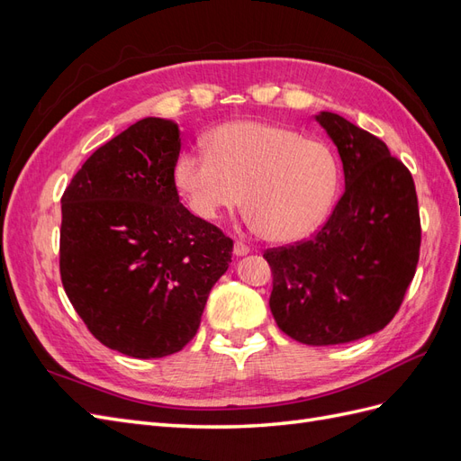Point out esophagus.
Masks as SVG:
<instances>
[{"label": "esophagus", "mask_w": 461, "mask_h": 461, "mask_svg": "<svg viewBox=\"0 0 461 461\" xmlns=\"http://www.w3.org/2000/svg\"><path fill=\"white\" fill-rule=\"evenodd\" d=\"M246 254H249V248L244 242L236 240L234 242V256H246Z\"/></svg>", "instance_id": "esophagus-1"}]
</instances>
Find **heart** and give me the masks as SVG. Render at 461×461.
I'll list each match as a JSON object with an SVG mask.
<instances>
[{
    "instance_id": "heart-1",
    "label": "heart",
    "mask_w": 461,
    "mask_h": 461,
    "mask_svg": "<svg viewBox=\"0 0 461 461\" xmlns=\"http://www.w3.org/2000/svg\"><path fill=\"white\" fill-rule=\"evenodd\" d=\"M209 151L185 149L175 186L190 212L217 222L246 196L249 221L273 242H294L325 219L339 183L330 148L285 124L230 121L207 136Z\"/></svg>"
}]
</instances>
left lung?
I'll use <instances>...</instances> for the list:
<instances>
[{
	"mask_svg": "<svg viewBox=\"0 0 461 461\" xmlns=\"http://www.w3.org/2000/svg\"><path fill=\"white\" fill-rule=\"evenodd\" d=\"M317 122L339 148L344 194L310 240L265 249L278 329L310 346L384 329L406 296L421 246L411 173L386 144L337 113Z\"/></svg>",
	"mask_w": 461,
	"mask_h": 461,
	"instance_id": "8db88e82",
	"label": "left lung"
}]
</instances>
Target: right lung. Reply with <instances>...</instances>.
I'll use <instances>...</instances> for the list:
<instances>
[{"mask_svg":"<svg viewBox=\"0 0 461 461\" xmlns=\"http://www.w3.org/2000/svg\"><path fill=\"white\" fill-rule=\"evenodd\" d=\"M176 122L146 117L97 148L61 198V283L104 346L171 356L198 332L232 240L180 203Z\"/></svg>","mask_w":461,"mask_h":461,"instance_id":"obj_1","label":"right lung"}]
</instances>
